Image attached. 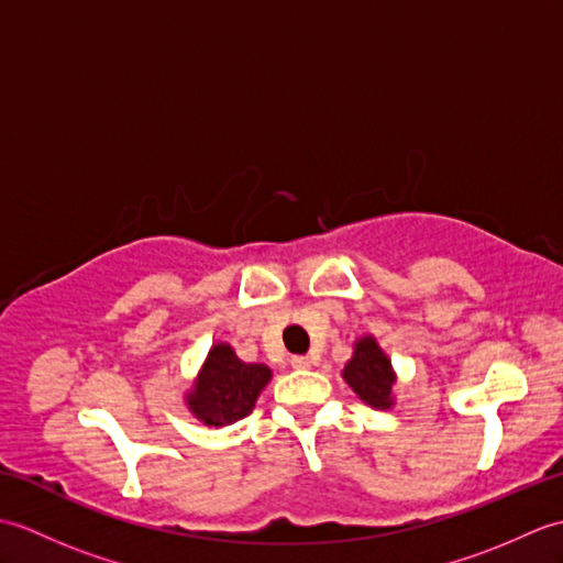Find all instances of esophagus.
Instances as JSON below:
<instances>
[{
	"label": "esophagus",
	"mask_w": 563,
	"mask_h": 563,
	"mask_svg": "<svg viewBox=\"0 0 563 563\" xmlns=\"http://www.w3.org/2000/svg\"><path fill=\"white\" fill-rule=\"evenodd\" d=\"M290 365H292L295 369H307L309 365H312V361H309L307 355H292V357H290Z\"/></svg>",
	"instance_id": "1"
}]
</instances>
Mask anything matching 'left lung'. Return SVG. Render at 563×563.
<instances>
[{
	"instance_id": "left-lung-1",
	"label": "left lung",
	"mask_w": 563,
	"mask_h": 563,
	"mask_svg": "<svg viewBox=\"0 0 563 563\" xmlns=\"http://www.w3.org/2000/svg\"><path fill=\"white\" fill-rule=\"evenodd\" d=\"M341 377L357 394V399L373 409L387 411L397 404V389H394L397 373L373 333L353 341V355L341 369Z\"/></svg>"
}]
</instances>
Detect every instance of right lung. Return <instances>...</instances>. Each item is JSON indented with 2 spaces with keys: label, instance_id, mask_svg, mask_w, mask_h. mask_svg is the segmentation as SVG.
<instances>
[{
  "label": "right lung",
  "instance_id": "1",
  "mask_svg": "<svg viewBox=\"0 0 563 563\" xmlns=\"http://www.w3.org/2000/svg\"><path fill=\"white\" fill-rule=\"evenodd\" d=\"M271 377L268 365L244 363L230 343H212L194 385L184 394V404L202 426H232L254 411Z\"/></svg>",
  "mask_w": 563,
  "mask_h": 563
}]
</instances>
